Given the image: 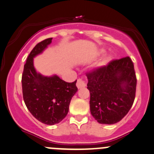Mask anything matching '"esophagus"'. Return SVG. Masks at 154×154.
Here are the masks:
<instances>
[{
	"label": "esophagus",
	"mask_w": 154,
	"mask_h": 154,
	"mask_svg": "<svg viewBox=\"0 0 154 154\" xmlns=\"http://www.w3.org/2000/svg\"><path fill=\"white\" fill-rule=\"evenodd\" d=\"M86 85H87V82L86 81H84L82 79H79L77 80L76 86L79 89L82 88V87H85Z\"/></svg>",
	"instance_id": "1"
}]
</instances>
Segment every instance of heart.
I'll list each match as a JSON object with an SVG mask.
<instances>
[{"mask_svg": "<svg viewBox=\"0 0 154 154\" xmlns=\"http://www.w3.org/2000/svg\"><path fill=\"white\" fill-rule=\"evenodd\" d=\"M104 51H100V53H103ZM111 59H112V57H104L103 59H102L101 61H100V64H99V65L100 66V67H103V66H106L107 64H109V62H110Z\"/></svg>", "mask_w": 154, "mask_h": 154, "instance_id": "1", "label": "heart"}]
</instances>
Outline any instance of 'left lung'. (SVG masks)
Instances as JSON below:
<instances>
[{
    "label": "left lung",
    "mask_w": 154,
    "mask_h": 154,
    "mask_svg": "<svg viewBox=\"0 0 154 154\" xmlns=\"http://www.w3.org/2000/svg\"><path fill=\"white\" fill-rule=\"evenodd\" d=\"M87 76L92 117L101 124L120 121L131 108L136 93L137 78L131 58L112 61Z\"/></svg>",
    "instance_id": "8db88e82"
}]
</instances>
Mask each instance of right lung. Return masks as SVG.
<instances>
[{
  "mask_svg": "<svg viewBox=\"0 0 154 154\" xmlns=\"http://www.w3.org/2000/svg\"><path fill=\"white\" fill-rule=\"evenodd\" d=\"M52 42L48 38L31 51L22 75L23 100L31 115L46 125L59 123L67 116L70 100L77 92L76 81L68 83L57 75L44 76L36 71L34 58L42 54Z\"/></svg>",
  "mask_w": 154,
  "mask_h": 154,
  "instance_id": "add662e5",
  "label": "right lung"
}]
</instances>
